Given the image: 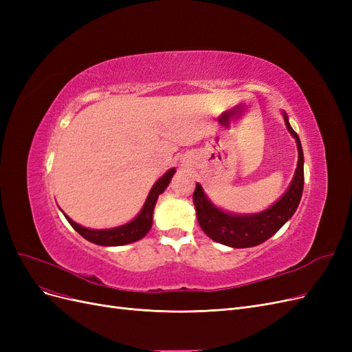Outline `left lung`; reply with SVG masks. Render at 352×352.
Masks as SVG:
<instances>
[{
	"label": "left lung",
	"mask_w": 352,
	"mask_h": 352,
	"mask_svg": "<svg viewBox=\"0 0 352 352\" xmlns=\"http://www.w3.org/2000/svg\"><path fill=\"white\" fill-rule=\"evenodd\" d=\"M283 119L287 131L296 141L298 164L289 188L270 208L257 212V214H229L212 204L201 185L197 184L192 197L197 219L201 229L212 241L232 248L255 247V245H260L272 238L294 216L304 189V153L300 138L291 127L286 114H283Z\"/></svg>",
	"instance_id": "1"
}]
</instances>
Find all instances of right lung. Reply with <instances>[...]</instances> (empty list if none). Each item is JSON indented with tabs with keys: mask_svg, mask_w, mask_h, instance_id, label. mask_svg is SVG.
<instances>
[{
	"mask_svg": "<svg viewBox=\"0 0 352 352\" xmlns=\"http://www.w3.org/2000/svg\"><path fill=\"white\" fill-rule=\"evenodd\" d=\"M175 172H176L175 168H170L168 172H166V175H163V177H160L157 180L154 186L151 188L150 194H148L140 214L123 226L111 228V229H100V230L88 229L78 225V223H74L69 216L66 214L65 216L72 225V228L76 230L79 235H82L85 239L92 243L102 245V247H119V245H126V243H132L135 241H140L146 235L148 232H150L153 226V212H154L158 195L164 192V189L168 186Z\"/></svg>",
	"mask_w": 352,
	"mask_h": 352,
	"instance_id": "obj_1",
	"label": "right lung"
}]
</instances>
